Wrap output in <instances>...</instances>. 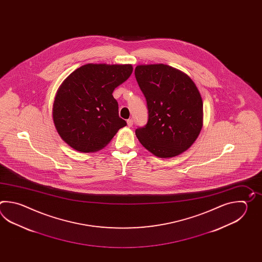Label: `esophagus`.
Returning a JSON list of instances; mask_svg holds the SVG:
<instances>
[{
    "mask_svg": "<svg viewBox=\"0 0 262 262\" xmlns=\"http://www.w3.org/2000/svg\"><path fill=\"white\" fill-rule=\"evenodd\" d=\"M134 121L132 119H128L127 120V125H128L129 127H132V125H133Z\"/></svg>",
    "mask_w": 262,
    "mask_h": 262,
    "instance_id": "1",
    "label": "esophagus"
}]
</instances>
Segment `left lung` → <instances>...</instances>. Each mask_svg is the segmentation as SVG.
<instances>
[{"label": "left lung", "instance_id": "obj_1", "mask_svg": "<svg viewBox=\"0 0 262 262\" xmlns=\"http://www.w3.org/2000/svg\"><path fill=\"white\" fill-rule=\"evenodd\" d=\"M135 77L148 107V122L136 129L139 142L160 158L187 150L203 124V103L194 81L163 63L138 66Z\"/></svg>", "mask_w": 262, "mask_h": 262}]
</instances>
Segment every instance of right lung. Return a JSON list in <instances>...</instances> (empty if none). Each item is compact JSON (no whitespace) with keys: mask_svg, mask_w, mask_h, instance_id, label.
<instances>
[{"mask_svg":"<svg viewBox=\"0 0 262 262\" xmlns=\"http://www.w3.org/2000/svg\"><path fill=\"white\" fill-rule=\"evenodd\" d=\"M133 72L131 64L88 63L76 69L56 94L52 115L62 140L80 152H93L110 143L126 125L119 117L112 93Z\"/></svg>","mask_w":262,"mask_h":262,"instance_id":"1","label":"right lung"}]
</instances>
